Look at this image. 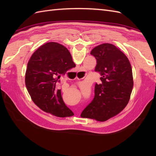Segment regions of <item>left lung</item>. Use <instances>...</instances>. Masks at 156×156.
<instances>
[{
	"label": "left lung",
	"mask_w": 156,
	"mask_h": 156,
	"mask_svg": "<svg viewBox=\"0 0 156 156\" xmlns=\"http://www.w3.org/2000/svg\"><path fill=\"white\" fill-rule=\"evenodd\" d=\"M97 59L94 71L101 75L94 87V97L81 117L105 121L117 115L127 106L133 88L132 68L129 59L115 45L102 44L92 49Z\"/></svg>",
	"instance_id": "left-lung-1"
}]
</instances>
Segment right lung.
<instances>
[{
    "label": "right lung",
    "mask_w": 156,
    "mask_h": 156,
    "mask_svg": "<svg viewBox=\"0 0 156 156\" xmlns=\"http://www.w3.org/2000/svg\"><path fill=\"white\" fill-rule=\"evenodd\" d=\"M75 66L68 49L56 42L46 43L32 54L27 63L25 86L33 102L43 111L58 117L74 115L63 101L57 82Z\"/></svg>",
    "instance_id": "right-lung-1"
}]
</instances>
